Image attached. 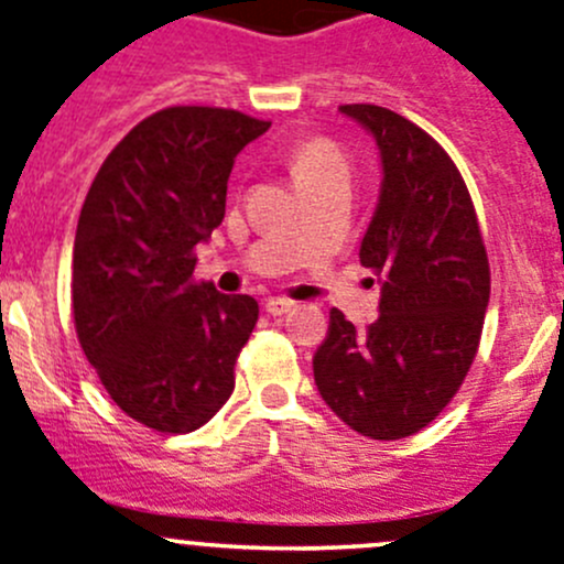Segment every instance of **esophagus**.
I'll use <instances>...</instances> for the list:
<instances>
[{
    "instance_id": "obj_1",
    "label": "esophagus",
    "mask_w": 564,
    "mask_h": 564,
    "mask_svg": "<svg viewBox=\"0 0 564 564\" xmlns=\"http://www.w3.org/2000/svg\"><path fill=\"white\" fill-rule=\"evenodd\" d=\"M294 305H297V302L289 300V297H270L264 302V307H267V313H270V316H283V313L292 311Z\"/></svg>"
}]
</instances>
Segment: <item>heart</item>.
I'll return each mask as SVG.
<instances>
[{"instance_id": "obj_1", "label": "heart", "mask_w": 564, "mask_h": 564, "mask_svg": "<svg viewBox=\"0 0 564 564\" xmlns=\"http://www.w3.org/2000/svg\"><path fill=\"white\" fill-rule=\"evenodd\" d=\"M289 170L294 181H318L335 173H348V159L343 148L329 138H305L289 151Z\"/></svg>"}]
</instances>
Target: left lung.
Wrapping results in <instances>:
<instances>
[{"label": "left lung", "mask_w": 564, "mask_h": 564, "mask_svg": "<svg viewBox=\"0 0 564 564\" xmlns=\"http://www.w3.org/2000/svg\"><path fill=\"white\" fill-rule=\"evenodd\" d=\"M340 110L381 151V197L359 248V262L383 281L381 313L357 329L332 307L313 376L351 430L400 441L441 416L476 359L489 259L470 192L441 142L378 105Z\"/></svg>", "instance_id": "left-lung-1"}]
</instances>
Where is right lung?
I'll list each match as a JSON object with an SVG mask.
<instances>
[{"label":"right lung","mask_w":564,"mask_h":564,"mask_svg":"<svg viewBox=\"0 0 564 564\" xmlns=\"http://www.w3.org/2000/svg\"><path fill=\"white\" fill-rule=\"evenodd\" d=\"M270 121L175 105L108 153L80 207L75 332L110 400L134 422L183 435L235 389L257 300L194 281L197 246L224 221L235 156Z\"/></svg>","instance_id":"1"}]
</instances>
